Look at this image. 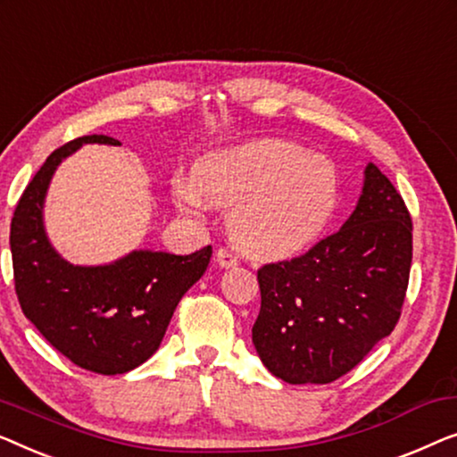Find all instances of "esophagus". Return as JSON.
I'll use <instances>...</instances> for the list:
<instances>
[{"mask_svg": "<svg viewBox=\"0 0 457 457\" xmlns=\"http://www.w3.org/2000/svg\"><path fill=\"white\" fill-rule=\"evenodd\" d=\"M215 256H217V262H220V267H223V269H229V267L237 265V256L228 248H220V250H217Z\"/></svg>", "mask_w": 457, "mask_h": 457, "instance_id": "1", "label": "esophagus"}]
</instances>
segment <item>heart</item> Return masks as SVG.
<instances>
[{
	"label": "heart",
	"mask_w": 457,
	"mask_h": 457,
	"mask_svg": "<svg viewBox=\"0 0 457 457\" xmlns=\"http://www.w3.org/2000/svg\"><path fill=\"white\" fill-rule=\"evenodd\" d=\"M203 196L231 207L228 228L237 246L254 256H286L308 246L329 221L337 176L327 157L265 138L217 153L196 167L195 184L176 186L186 211H201Z\"/></svg>",
	"instance_id": "heart-1"
}]
</instances>
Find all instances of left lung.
I'll use <instances>...</instances> for the list:
<instances>
[{
  "instance_id": "1",
  "label": "left lung",
  "mask_w": 457,
  "mask_h": 457,
  "mask_svg": "<svg viewBox=\"0 0 457 457\" xmlns=\"http://www.w3.org/2000/svg\"><path fill=\"white\" fill-rule=\"evenodd\" d=\"M336 234L304 254L256 271L261 311L253 342L281 381L331 383L395 329L412 265V217L375 163Z\"/></svg>"
}]
</instances>
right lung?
Wrapping results in <instances>:
<instances>
[{
  "instance_id": "right-lung-1",
  "label": "right lung",
  "mask_w": 457,
  "mask_h": 457,
  "mask_svg": "<svg viewBox=\"0 0 457 457\" xmlns=\"http://www.w3.org/2000/svg\"><path fill=\"white\" fill-rule=\"evenodd\" d=\"M85 143L121 145L103 134L74 138L35 173L12 217L14 287L24 317L70 362L97 375H121L155 354L178 302L207 271L213 248L188 256L137 250L103 267L63 261L45 236L43 198L55 167Z\"/></svg>"
}]
</instances>
